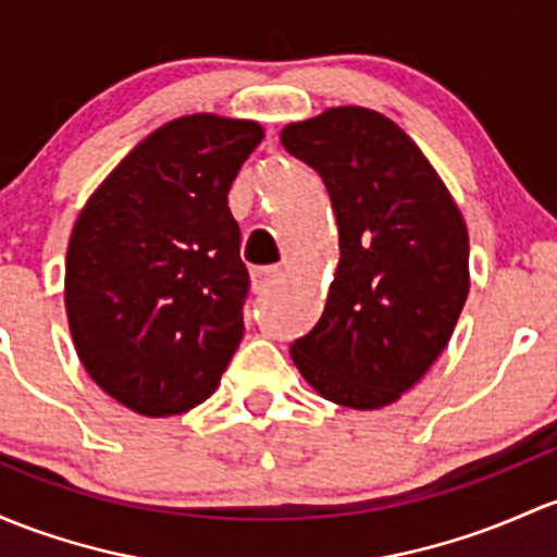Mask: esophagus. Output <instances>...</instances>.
<instances>
[{"label": "esophagus", "instance_id": "obj_1", "mask_svg": "<svg viewBox=\"0 0 557 557\" xmlns=\"http://www.w3.org/2000/svg\"><path fill=\"white\" fill-rule=\"evenodd\" d=\"M281 281V268L276 265H268V268H255L252 271V289L257 295H262V292L273 289Z\"/></svg>", "mask_w": 557, "mask_h": 557}]
</instances>
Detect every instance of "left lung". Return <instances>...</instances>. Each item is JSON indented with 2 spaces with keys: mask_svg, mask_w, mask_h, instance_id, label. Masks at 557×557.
<instances>
[{
  "mask_svg": "<svg viewBox=\"0 0 557 557\" xmlns=\"http://www.w3.org/2000/svg\"><path fill=\"white\" fill-rule=\"evenodd\" d=\"M281 143L319 172L339 231L324 313L292 361L326 400L382 409L433 367L468 300L462 212L417 143L372 109L286 124Z\"/></svg>",
  "mask_w": 557,
  "mask_h": 557,
  "instance_id": "left-lung-1",
  "label": "left lung"
}]
</instances>
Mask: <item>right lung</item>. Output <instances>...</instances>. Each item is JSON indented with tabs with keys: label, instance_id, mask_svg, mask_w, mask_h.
Instances as JSON below:
<instances>
[{
	"label": "right lung",
	"instance_id": "add662e5",
	"mask_svg": "<svg viewBox=\"0 0 557 557\" xmlns=\"http://www.w3.org/2000/svg\"><path fill=\"white\" fill-rule=\"evenodd\" d=\"M262 127L166 122L89 196L65 255V313L87 374L143 417L218 391L244 337L249 273L228 190Z\"/></svg>",
	"mask_w": 557,
	"mask_h": 557
}]
</instances>
